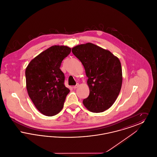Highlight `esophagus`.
I'll use <instances>...</instances> for the list:
<instances>
[{
    "label": "esophagus",
    "mask_w": 157,
    "mask_h": 157,
    "mask_svg": "<svg viewBox=\"0 0 157 157\" xmlns=\"http://www.w3.org/2000/svg\"><path fill=\"white\" fill-rule=\"evenodd\" d=\"M78 86H79V83H76V85L75 86H74L73 88H74V89H75H75H76Z\"/></svg>",
    "instance_id": "obj_1"
}]
</instances>
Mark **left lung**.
<instances>
[{
    "mask_svg": "<svg viewBox=\"0 0 157 157\" xmlns=\"http://www.w3.org/2000/svg\"><path fill=\"white\" fill-rule=\"evenodd\" d=\"M72 52L85 68L90 88L83 104L90 111L102 112L118 97L122 86V72L119 59L109 51L92 43L77 45Z\"/></svg>",
    "mask_w": 157,
    "mask_h": 157,
    "instance_id": "obj_1",
    "label": "left lung"
}]
</instances>
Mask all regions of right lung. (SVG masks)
Segmentation results:
<instances>
[{
    "label": "right lung",
    "instance_id": "1",
    "mask_svg": "<svg viewBox=\"0 0 157 157\" xmlns=\"http://www.w3.org/2000/svg\"><path fill=\"white\" fill-rule=\"evenodd\" d=\"M71 51L67 46L54 45L39 54L26 68L29 97L37 110L46 116L58 114L70 92L64 85L65 76L60 67Z\"/></svg>",
    "mask_w": 157,
    "mask_h": 157
}]
</instances>
